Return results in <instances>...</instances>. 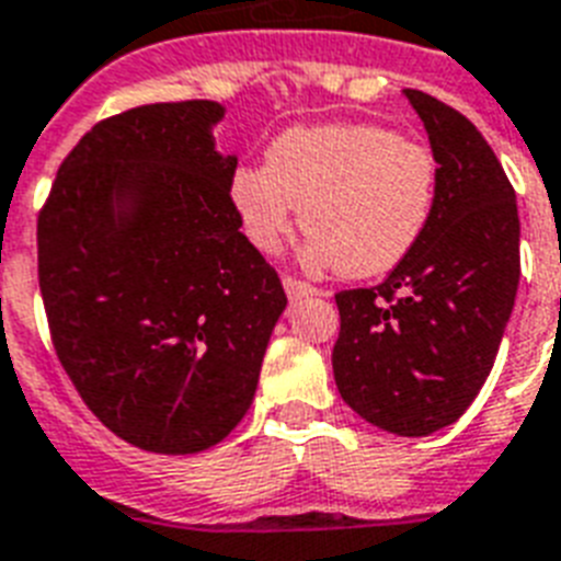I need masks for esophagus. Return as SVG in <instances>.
<instances>
[{
  "label": "esophagus",
  "mask_w": 561,
  "mask_h": 561,
  "mask_svg": "<svg viewBox=\"0 0 561 561\" xmlns=\"http://www.w3.org/2000/svg\"><path fill=\"white\" fill-rule=\"evenodd\" d=\"M282 285H285V294H288L290 302H299V299H308V297H320V294H323V290H317L314 285H308V282L302 279H294V276H285Z\"/></svg>",
  "instance_id": "obj_1"
}]
</instances>
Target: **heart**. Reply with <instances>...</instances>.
Returning a JSON list of instances; mask_svg holds the SVG:
<instances>
[{"label":"heart","mask_w":561,"mask_h":561,"mask_svg":"<svg viewBox=\"0 0 561 561\" xmlns=\"http://www.w3.org/2000/svg\"><path fill=\"white\" fill-rule=\"evenodd\" d=\"M436 192L434 151L367 122L290 127L264 165H238L229 178L238 227L259 253H279L299 218L311 232L302 262L355 279L390 273L416 250Z\"/></svg>","instance_id":"1"}]
</instances>
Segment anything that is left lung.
Here are the masks:
<instances>
[{"label": "left lung", "instance_id": "8db88e82", "mask_svg": "<svg viewBox=\"0 0 561 561\" xmlns=\"http://www.w3.org/2000/svg\"><path fill=\"white\" fill-rule=\"evenodd\" d=\"M439 165L434 218L375 288L341 290L332 367L343 401L396 436H427L466 413L492 373L522 276L515 192L469 118L404 90Z\"/></svg>", "mask_w": 561, "mask_h": 561}]
</instances>
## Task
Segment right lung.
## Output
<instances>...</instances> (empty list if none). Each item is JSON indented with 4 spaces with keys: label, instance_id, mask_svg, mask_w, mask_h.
<instances>
[{
    "label": "right lung",
    "instance_id": "obj_1",
    "mask_svg": "<svg viewBox=\"0 0 561 561\" xmlns=\"http://www.w3.org/2000/svg\"><path fill=\"white\" fill-rule=\"evenodd\" d=\"M218 101L104 118L37 220L39 294L87 408L153 454L218 445L253 404L288 297L238 229Z\"/></svg>",
    "mask_w": 561,
    "mask_h": 561
}]
</instances>
